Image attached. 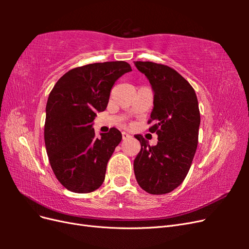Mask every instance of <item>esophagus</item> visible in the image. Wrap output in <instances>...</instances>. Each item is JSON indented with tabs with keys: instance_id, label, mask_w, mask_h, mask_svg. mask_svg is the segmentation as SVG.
Wrapping results in <instances>:
<instances>
[{
	"instance_id": "1",
	"label": "esophagus",
	"mask_w": 249,
	"mask_h": 249,
	"mask_svg": "<svg viewBox=\"0 0 249 249\" xmlns=\"http://www.w3.org/2000/svg\"><path fill=\"white\" fill-rule=\"evenodd\" d=\"M122 135H123V140H125V139L131 137V135L129 133H126V132H123Z\"/></svg>"
}]
</instances>
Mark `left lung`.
I'll return each mask as SVG.
<instances>
[{"instance_id": "left-lung-1", "label": "left lung", "mask_w": 249, "mask_h": 249, "mask_svg": "<svg viewBox=\"0 0 249 249\" xmlns=\"http://www.w3.org/2000/svg\"><path fill=\"white\" fill-rule=\"evenodd\" d=\"M154 91V108L149 132L158 135L150 146L141 135V149L134 160V172L139 186L150 194H165L183 183L198 143L200 114L192 86L171 67L154 62L135 61Z\"/></svg>"}]
</instances>
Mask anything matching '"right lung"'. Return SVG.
Masks as SVG:
<instances>
[{"label": "right lung", "mask_w": 249, "mask_h": 249, "mask_svg": "<svg viewBox=\"0 0 249 249\" xmlns=\"http://www.w3.org/2000/svg\"><path fill=\"white\" fill-rule=\"evenodd\" d=\"M129 63H92L71 70L58 80L49 95L44 143L51 167L67 190L89 193L100 188L107 164L122 141L112 127L96 137L92 127L96 112L107 108L111 89Z\"/></svg>", "instance_id": "add662e5"}]
</instances>
